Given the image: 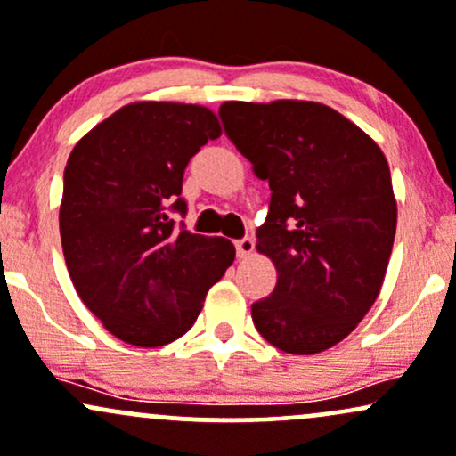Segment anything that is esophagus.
<instances>
[{
    "label": "esophagus",
    "mask_w": 456,
    "mask_h": 456,
    "mask_svg": "<svg viewBox=\"0 0 456 456\" xmlns=\"http://www.w3.org/2000/svg\"><path fill=\"white\" fill-rule=\"evenodd\" d=\"M236 251H238V257H248V255H253V251H255V240L253 238H242V240H238L236 242Z\"/></svg>",
    "instance_id": "1"
}]
</instances>
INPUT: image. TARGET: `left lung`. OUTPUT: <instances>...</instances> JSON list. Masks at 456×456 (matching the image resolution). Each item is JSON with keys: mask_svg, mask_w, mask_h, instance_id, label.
Returning a JSON list of instances; mask_svg holds the SVG:
<instances>
[{"mask_svg": "<svg viewBox=\"0 0 456 456\" xmlns=\"http://www.w3.org/2000/svg\"><path fill=\"white\" fill-rule=\"evenodd\" d=\"M224 134L270 186L257 251L277 268L255 329L292 354L335 346L377 301L396 236L387 159L333 108L279 99L220 106Z\"/></svg>", "mask_w": 456, "mask_h": 456, "instance_id": "1", "label": "left lung"}]
</instances>
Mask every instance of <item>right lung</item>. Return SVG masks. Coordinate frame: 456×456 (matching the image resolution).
<instances>
[{
	"label": "right lung",
	"instance_id": "1",
	"mask_svg": "<svg viewBox=\"0 0 456 456\" xmlns=\"http://www.w3.org/2000/svg\"><path fill=\"white\" fill-rule=\"evenodd\" d=\"M220 136L203 106L138 102L75 144L64 168L60 238L84 305L110 333L155 348L190 331L205 294L233 264L224 238L190 233L182 182L190 158Z\"/></svg>",
	"mask_w": 456,
	"mask_h": 456
}]
</instances>
